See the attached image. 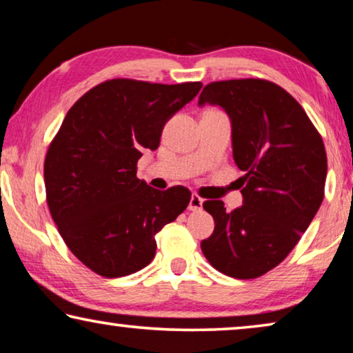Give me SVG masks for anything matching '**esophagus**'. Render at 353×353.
<instances>
[{
	"instance_id": "34e87169",
	"label": "esophagus",
	"mask_w": 353,
	"mask_h": 353,
	"mask_svg": "<svg viewBox=\"0 0 353 353\" xmlns=\"http://www.w3.org/2000/svg\"><path fill=\"white\" fill-rule=\"evenodd\" d=\"M203 198H199L196 193L192 194L190 198V203H188V209L190 210H201L203 209Z\"/></svg>"
}]
</instances>
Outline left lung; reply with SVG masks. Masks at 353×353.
I'll use <instances>...</instances> for the list:
<instances>
[{
  "instance_id": "8db88e82",
  "label": "left lung",
  "mask_w": 353,
  "mask_h": 353,
  "mask_svg": "<svg viewBox=\"0 0 353 353\" xmlns=\"http://www.w3.org/2000/svg\"><path fill=\"white\" fill-rule=\"evenodd\" d=\"M198 104L228 114L233 159L245 172L243 206L203 204L215 228L201 250L223 274L260 277L290 254L323 201V141L296 99L263 79L210 82Z\"/></svg>"
}]
</instances>
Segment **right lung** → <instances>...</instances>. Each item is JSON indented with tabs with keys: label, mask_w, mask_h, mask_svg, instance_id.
Listing matches in <instances>:
<instances>
[{
	"label": "right lung",
	"mask_w": 353,
	"mask_h": 353,
	"mask_svg": "<svg viewBox=\"0 0 353 353\" xmlns=\"http://www.w3.org/2000/svg\"><path fill=\"white\" fill-rule=\"evenodd\" d=\"M201 87L112 79L68 110L44 161L47 204L63 241L97 274L143 270L155 256V234L187 209L188 188H152L136 177V163Z\"/></svg>",
	"instance_id": "obj_1"
}]
</instances>
